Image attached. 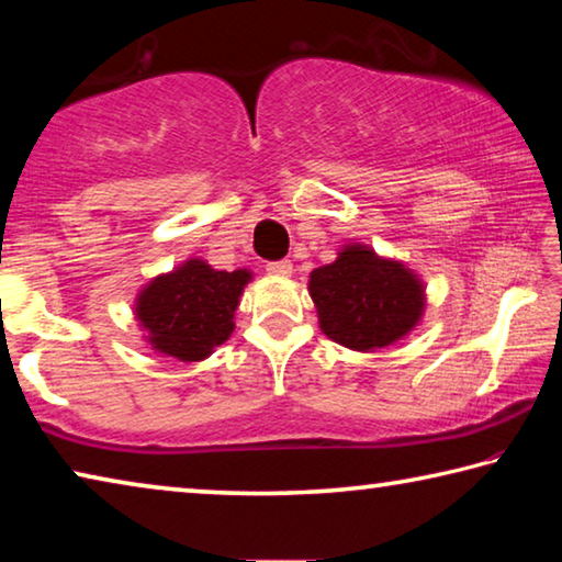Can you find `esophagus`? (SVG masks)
Masks as SVG:
<instances>
[{"mask_svg": "<svg viewBox=\"0 0 562 562\" xmlns=\"http://www.w3.org/2000/svg\"><path fill=\"white\" fill-rule=\"evenodd\" d=\"M265 270H268L270 274H274V278H290V274H292V262L290 260L268 262V265H265Z\"/></svg>", "mask_w": 562, "mask_h": 562, "instance_id": "esophagus-1", "label": "esophagus"}]
</instances>
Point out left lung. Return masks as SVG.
<instances>
[{
  "instance_id": "obj_1",
  "label": "left lung",
  "mask_w": 562,
  "mask_h": 562,
  "mask_svg": "<svg viewBox=\"0 0 562 562\" xmlns=\"http://www.w3.org/2000/svg\"><path fill=\"white\" fill-rule=\"evenodd\" d=\"M319 329L337 345L376 351L404 339L426 310V288L404 262L349 243L337 260L310 272Z\"/></svg>"
}]
</instances>
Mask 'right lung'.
I'll return each instance as SVG.
<instances>
[{
	"instance_id": "obj_1",
	"label": "right lung",
	"mask_w": 562,
	"mask_h": 562,
	"mask_svg": "<svg viewBox=\"0 0 562 562\" xmlns=\"http://www.w3.org/2000/svg\"><path fill=\"white\" fill-rule=\"evenodd\" d=\"M250 270H215L190 258L138 292L136 319L146 341L158 355L180 361H203L233 335L235 310Z\"/></svg>"
}]
</instances>
